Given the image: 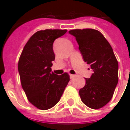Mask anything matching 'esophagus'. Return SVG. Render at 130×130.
<instances>
[{"mask_svg":"<svg viewBox=\"0 0 130 130\" xmlns=\"http://www.w3.org/2000/svg\"><path fill=\"white\" fill-rule=\"evenodd\" d=\"M69 76H70V78L71 79H73V78L75 77V75H74V74H69Z\"/></svg>","mask_w":130,"mask_h":130,"instance_id":"34e87169","label":"esophagus"}]
</instances>
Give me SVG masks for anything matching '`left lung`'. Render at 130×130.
Segmentation results:
<instances>
[{
    "instance_id": "8db88e82",
    "label": "left lung",
    "mask_w": 130,
    "mask_h": 130,
    "mask_svg": "<svg viewBox=\"0 0 130 130\" xmlns=\"http://www.w3.org/2000/svg\"><path fill=\"white\" fill-rule=\"evenodd\" d=\"M84 61L93 71L79 93L84 104L97 109L111 100L118 83V62L112 46L99 30L86 28L71 30Z\"/></svg>"
}]
</instances>
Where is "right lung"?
I'll return each instance as SVG.
<instances>
[{
	"instance_id": "obj_1",
	"label": "right lung",
	"mask_w": 130,
	"mask_h": 130,
	"mask_svg": "<svg viewBox=\"0 0 130 130\" xmlns=\"http://www.w3.org/2000/svg\"><path fill=\"white\" fill-rule=\"evenodd\" d=\"M67 30L46 29L35 33L23 49L18 73L28 100L36 107L46 110L59 102L69 82V75L51 73L55 60L53 43Z\"/></svg>"
}]
</instances>
